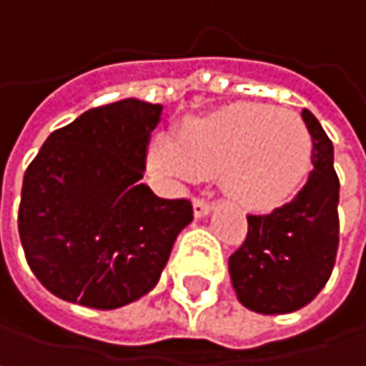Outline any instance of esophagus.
<instances>
[{"mask_svg":"<svg viewBox=\"0 0 366 366\" xmlns=\"http://www.w3.org/2000/svg\"><path fill=\"white\" fill-rule=\"evenodd\" d=\"M211 211V202L209 200H204V198H196L194 200V215L196 217H202V215H207Z\"/></svg>","mask_w":366,"mask_h":366,"instance_id":"obj_1","label":"esophagus"}]
</instances>
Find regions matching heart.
<instances>
[{
  "mask_svg": "<svg viewBox=\"0 0 366 366\" xmlns=\"http://www.w3.org/2000/svg\"><path fill=\"white\" fill-rule=\"evenodd\" d=\"M312 138L306 122L267 103H235L189 120L172 142H157L151 162L194 181L219 172L224 192L246 207L287 200L306 179Z\"/></svg>",
  "mask_w": 366,
  "mask_h": 366,
  "instance_id": "b5f03b06",
  "label": "heart"
}]
</instances>
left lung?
<instances>
[{"label":"left lung","instance_id":"8db88e82","mask_svg":"<svg viewBox=\"0 0 366 366\" xmlns=\"http://www.w3.org/2000/svg\"><path fill=\"white\" fill-rule=\"evenodd\" d=\"M312 138V170L297 196L263 215H248V235L228 259L239 302L263 315L293 312L317 297L339 250V177L319 120L302 109Z\"/></svg>","mask_w":366,"mask_h":366}]
</instances>
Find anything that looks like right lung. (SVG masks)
Here are the masks:
<instances>
[{"label":"right lung","mask_w":366,"mask_h":366,"mask_svg":"<svg viewBox=\"0 0 366 366\" xmlns=\"http://www.w3.org/2000/svg\"><path fill=\"white\" fill-rule=\"evenodd\" d=\"M162 109L138 99L92 107L56 129L27 166L19 235L54 295L112 310L157 285L194 219L187 198H159L142 183Z\"/></svg>","instance_id":"obj_1"}]
</instances>
